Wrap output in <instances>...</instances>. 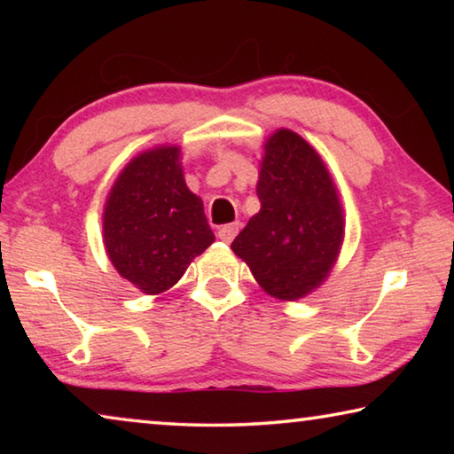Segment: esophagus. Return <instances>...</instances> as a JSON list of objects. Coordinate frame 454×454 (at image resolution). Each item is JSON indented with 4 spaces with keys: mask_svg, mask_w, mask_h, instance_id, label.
<instances>
[{
    "mask_svg": "<svg viewBox=\"0 0 454 454\" xmlns=\"http://www.w3.org/2000/svg\"><path fill=\"white\" fill-rule=\"evenodd\" d=\"M238 230H240V224H238V222H232V224H224L222 228H218V238L222 242L230 244L234 240V236L238 234Z\"/></svg>",
    "mask_w": 454,
    "mask_h": 454,
    "instance_id": "34e87169",
    "label": "esophagus"
}]
</instances>
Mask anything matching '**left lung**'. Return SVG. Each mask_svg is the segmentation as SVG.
<instances>
[{"label":"left lung","mask_w":454,"mask_h":454,"mask_svg":"<svg viewBox=\"0 0 454 454\" xmlns=\"http://www.w3.org/2000/svg\"><path fill=\"white\" fill-rule=\"evenodd\" d=\"M260 212L232 250L278 301H298L326 280L344 238L342 206L317 150L292 129L264 144L256 186Z\"/></svg>","instance_id":"8db88e82"}]
</instances>
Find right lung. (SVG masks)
<instances>
[{
    "instance_id": "add662e5",
    "label": "right lung",
    "mask_w": 454,
    "mask_h": 454,
    "mask_svg": "<svg viewBox=\"0 0 454 454\" xmlns=\"http://www.w3.org/2000/svg\"><path fill=\"white\" fill-rule=\"evenodd\" d=\"M212 242L202 200L184 182L178 145L137 153L104 208L106 252L120 276L145 294H160Z\"/></svg>"
}]
</instances>
